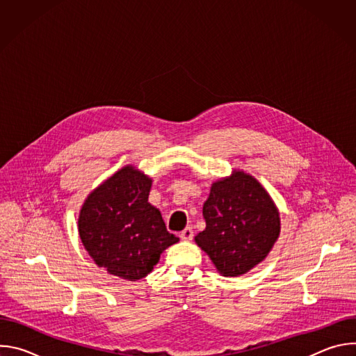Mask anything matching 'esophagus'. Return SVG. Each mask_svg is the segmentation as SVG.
Here are the masks:
<instances>
[{"label": "esophagus", "instance_id": "esophagus-1", "mask_svg": "<svg viewBox=\"0 0 356 356\" xmlns=\"http://www.w3.org/2000/svg\"><path fill=\"white\" fill-rule=\"evenodd\" d=\"M193 236H194V234H193V229H191L190 227L184 228V229L180 232V238H181L183 241H191Z\"/></svg>", "mask_w": 356, "mask_h": 356}]
</instances>
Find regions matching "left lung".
Instances as JSON below:
<instances>
[{"mask_svg": "<svg viewBox=\"0 0 356 356\" xmlns=\"http://www.w3.org/2000/svg\"><path fill=\"white\" fill-rule=\"evenodd\" d=\"M206 229L195 235L217 272L236 277L266 259L280 235V214L266 188L234 169L211 184L202 206Z\"/></svg>", "mask_w": 356, "mask_h": 356, "instance_id": "8db88e82", "label": "left lung"}]
</instances>
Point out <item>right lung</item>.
Listing matches in <instances>:
<instances>
[{
  "label": "right lung",
  "instance_id": "right-lung-1",
  "mask_svg": "<svg viewBox=\"0 0 356 356\" xmlns=\"http://www.w3.org/2000/svg\"><path fill=\"white\" fill-rule=\"evenodd\" d=\"M150 187L152 177L127 165L97 186L79 213V235L94 264L131 282L147 276L162 252L179 242L147 201Z\"/></svg>",
  "mask_w": 356,
  "mask_h": 356
}]
</instances>
